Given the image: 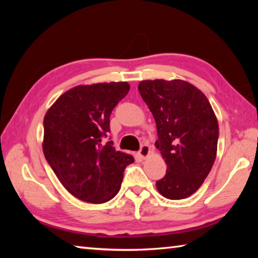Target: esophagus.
I'll return each mask as SVG.
<instances>
[{
  "mask_svg": "<svg viewBox=\"0 0 258 258\" xmlns=\"http://www.w3.org/2000/svg\"><path fill=\"white\" fill-rule=\"evenodd\" d=\"M149 154H150V146L142 145L139 151L140 157H141V158H147V157L149 156Z\"/></svg>",
  "mask_w": 258,
  "mask_h": 258,
  "instance_id": "1",
  "label": "esophagus"
}]
</instances>
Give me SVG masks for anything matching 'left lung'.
<instances>
[{"label":"left lung","mask_w":258,"mask_h":258,"mask_svg":"<svg viewBox=\"0 0 258 258\" xmlns=\"http://www.w3.org/2000/svg\"><path fill=\"white\" fill-rule=\"evenodd\" d=\"M139 92L156 120L155 146L167 165L157 190L167 199L187 198L202 186L216 158L215 112L202 91L182 80L142 81Z\"/></svg>","instance_id":"left-lung-1"}]
</instances>
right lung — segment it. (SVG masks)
Wrapping results in <instances>:
<instances>
[{
    "instance_id": "obj_1",
    "label": "right lung",
    "mask_w": 258,
    "mask_h": 258,
    "mask_svg": "<svg viewBox=\"0 0 258 258\" xmlns=\"http://www.w3.org/2000/svg\"><path fill=\"white\" fill-rule=\"evenodd\" d=\"M130 91L126 82L78 85L56 99L44 116L43 152L68 192L103 204L118 194L133 156L103 143L110 113Z\"/></svg>"
}]
</instances>
